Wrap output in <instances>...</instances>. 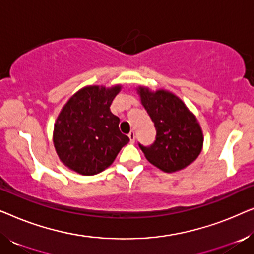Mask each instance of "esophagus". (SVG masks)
<instances>
[{
  "instance_id": "1",
  "label": "esophagus",
  "mask_w": 254,
  "mask_h": 254,
  "mask_svg": "<svg viewBox=\"0 0 254 254\" xmlns=\"http://www.w3.org/2000/svg\"><path fill=\"white\" fill-rule=\"evenodd\" d=\"M128 137H129V140L131 143H134L135 142V131L134 130H130L129 134H128Z\"/></svg>"
}]
</instances>
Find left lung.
<instances>
[{
  "label": "left lung",
  "mask_w": 254,
  "mask_h": 254,
  "mask_svg": "<svg viewBox=\"0 0 254 254\" xmlns=\"http://www.w3.org/2000/svg\"><path fill=\"white\" fill-rule=\"evenodd\" d=\"M142 105L156 128L154 143H138L145 158L165 172H176L196 159L202 149V131L195 117L173 93L138 90Z\"/></svg>",
  "instance_id": "left-lung-1"
}]
</instances>
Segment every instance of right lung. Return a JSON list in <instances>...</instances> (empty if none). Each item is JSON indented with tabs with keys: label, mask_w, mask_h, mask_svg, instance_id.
Masks as SVG:
<instances>
[{
	"label": "right lung",
	"mask_w": 254,
	"mask_h": 254,
	"mask_svg": "<svg viewBox=\"0 0 254 254\" xmlns=\"http://www.w3.org/2000/svg\"><path fill=\"white\" fill-rule=\"evenodd\" d=\"M120 86H88L75 93L54 125V147L62 163L83 176H93L112 164L129 137L110 106Z\"/></svg>",
	"instance_id": "1"
}]
</instances>
